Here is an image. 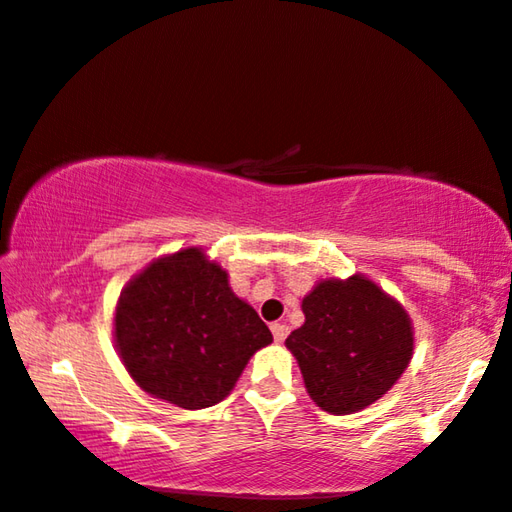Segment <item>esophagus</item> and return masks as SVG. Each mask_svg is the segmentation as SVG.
<instances>
[{
    "label": "esophagus",
    "mask_w": 512,
    "mask_h": 512,
    "mask_svg": "<svg viewBox=\"0 0 512 512\" xmlns=\"http://www.w3.org/2000/svg\"><path fill=\"white\" fill-rule=\"evenodd\" d=\"M271 332H273V339L278 344H282L289 335V328L285 326V323H271Z\"/></svg>",
    "instance_id": "34e87169"
}]
</instances>
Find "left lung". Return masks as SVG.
Returning <instances> with one entry per match:
<instances>
[{
	"instance_id": "left-lung-1",
	"label": "left lung",
	"mask_w": 512,
	"mask_h": 512,
	"mask_svg": "<svg viewBox=\"0 0 512 512\" xmlns=\"http://www.w3.org/2000/svg\"><path fill=\"white\" fill-rule=\"evenodd\" d=\"M305 323L287 337L310 399L330 415H353L385 396L415 351L405 307L367 275L326 278L303 298Z\"/></svg>"
}]
</instances>
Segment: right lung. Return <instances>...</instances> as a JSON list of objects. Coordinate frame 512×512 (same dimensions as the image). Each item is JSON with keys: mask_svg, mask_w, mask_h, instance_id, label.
<instances>
[{"mask_svg": "<svg viewBox=\"0 0 512 512\" xmlns=\"http://www.w3.org/2000/svg\"><path fill=\"white\" fill-rule=\"evenodd\" d=\"M205 248L161 255L120 291L113 342L145 394L184 410L223 401L271 330Z\"/></svg>", "mask_w": 512, "mask_h": 512, "instance_id": "add662e5", "label": "right lung"}]
</instances>
